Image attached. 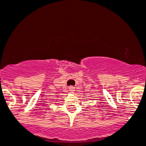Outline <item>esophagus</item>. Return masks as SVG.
I'll list each match as a JSON object with an SVG mask.
<instances>
[{
	"instance_id": "34e87169",
	"label": "esophagus",
	"mask_w": 146,
	"mask_h": 146,
	"mask_svg": "<svg viewBox=\"0 0 146 146\" xmlns=\"http://www.w3.org/2000/svg\"><path fill=\"white\" fill-rule=\"evenodd\" d=\"M74 88L73 87V86H70V87H69V90H70V91H74Z\"/></svg>"
}]
</instances>
